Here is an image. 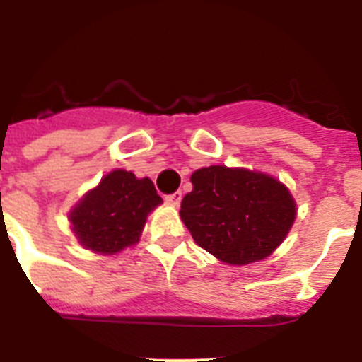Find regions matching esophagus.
<instances>
[{"instance_id":"esophagus-1","label":"esophagus","mask_w":362,"mask_h":362,"mask_svg":"<svg viewBox=\"0 0 362 362\" xmlns=\"http://www.w3.org/2000/svg\"><path fill=\"white\" fill-rule=\"evenodd\" d=\"M181 199H183V194H181V192H174V194H168V196L165 197L166 203L172 204V206H177V204L181 203Z\"/></svg>"}]
</instances>
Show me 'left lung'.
<instances>
[{"instance_id": "obj_1", "label": "left lung", "mask_w": 362, "mask_h": 362, "mask_svg": "<svg viewBox=\"0 0 362 362\" xmlns=\"http://www.w3.org/2000/svg\"><path fill=\"white\" fill-rule=\"evenodd\" d=\"M194 190L179 216L201 248L235 267L268 257L296 221V201L281 181L263 172L206 166L190 177Z\"/></svg>"}]
</instances>
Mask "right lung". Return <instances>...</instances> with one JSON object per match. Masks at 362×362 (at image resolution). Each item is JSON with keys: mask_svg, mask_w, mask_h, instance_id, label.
I'll return each instance as SVG.
<instances>
[{"mask_svg": "<svg viewBox=\"0 0 362 362\" xmlns=\"http://www.w3.org/2000/svg\"><path fill=\"white\" fill-rule=\"evenodd\" d=\"M163 199L148 177L114 170L70 210L76 238L98 254H117L139 241L146 217Z\"/></svg>", "mask_w": 362, "mask_h": 362, "instance_id": "obj_1", "label": "right lung"}]
</instances>
